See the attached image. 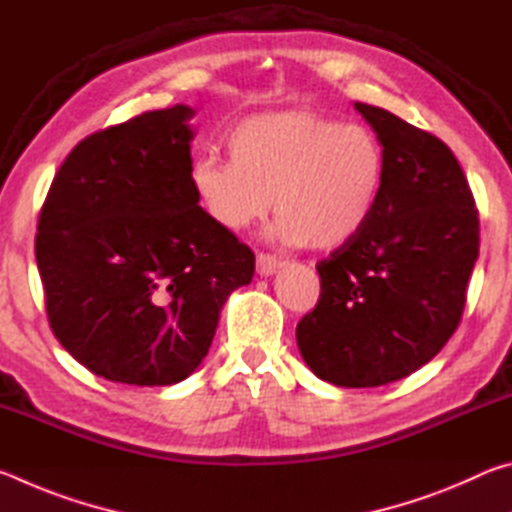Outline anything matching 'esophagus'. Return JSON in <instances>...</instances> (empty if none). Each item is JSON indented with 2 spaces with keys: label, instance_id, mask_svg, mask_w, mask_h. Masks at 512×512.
I'll use <instances>...</instances> for the list:
<instances>
[{
  "label": "esophagus",
  "instance_id": "esophagus-1",
  "mask_svg": "<svg viewBox=\"0 0 512 512\" xmlns=\"http://www.w3.org/2000/svg\"><path fill=\"white\" fill-rule=\"evenodd\" d=\"M280 266H282V262L275 255H268V253H259L257 255V273L262 275V277L273 275Z\"/></svg>",
  "mask_w": 512,
  "mask_h": 512
}]
</instances>
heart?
<instances>
[{
  "label": "heart",
  "mask_w": 512,
  "mask_h": 512,
  "mask_svg": "<svg viewBox=\"0 0 512 512\" xmlns=\"http://www.w3.org/2000/svg\"><path fill=\"white\" fill-rule=\"evenodd\" d=\"M230 158L205 153L192 185L225 230H244L275 207L273 235L289 246L334 250L361 235L388 176L386 149L363 124L314 110L259 112L228 133Z\"/></svg>",
  "instance_id": "b5f03b06"
}]
</instances>
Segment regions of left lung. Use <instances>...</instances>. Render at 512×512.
<instances>
[{"instance_id": "8db88e82", "label": "left lung", "mask_w": 512, "mask_h": 512, "mask_svg": "<svg viewBox=\"0 0 512 512\" xmlns=\"http://www.w3.org/2000/svg\"><path fill=\"white\" fill-rule=\"evenodd\" d=\"M384 144L388 176L361 235L318 262L320 298L296 339L316 377L372 388L429 363L461 323L479 257V212L445 142L354 103Z\"/></svg>"}]
</instances>
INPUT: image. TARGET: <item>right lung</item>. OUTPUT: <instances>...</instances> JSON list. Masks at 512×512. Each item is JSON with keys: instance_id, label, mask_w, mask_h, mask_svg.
<instances>
[{"instance_id": "obj_1", "label": "right lung", "mask_w": 512, "mask_h": 512, "mask_svg": "<svg viewBox=\"0 0 512 512\" xmlns=\"http://www.w3.org/2000/svg\"><path fill=\"white\" fill-rule=\"evenodd\" d=\"M189 106L142 112L85 137L42 205L36 262L49 325L94 375L169 386L210 350L255 255L192 185Z\"/></svg>"}]
</instances>
